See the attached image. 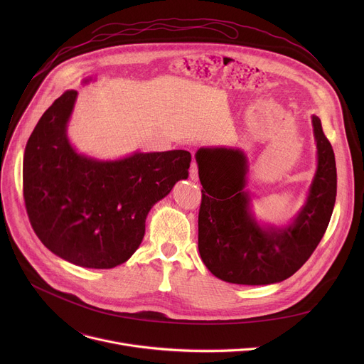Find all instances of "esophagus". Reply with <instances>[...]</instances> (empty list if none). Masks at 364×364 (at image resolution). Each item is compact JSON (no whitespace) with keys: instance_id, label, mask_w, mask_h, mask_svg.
I'll return each mask as SVG.
<instances>
[{"instance_id":"1","label":"esophagus","mask_w":364,"mask_h":364,"mask_svg":"<svg viewBox=\"0 0 364 364\" xmlns=\"http://www.w3.org/2000/svg\"><path fill=\"white\" fill-rule=\"evenodd\" d=\"M190 178H191V180H194V181H197V180H198V168H197L196 161H194V163H191V167H190Z\"/></svg>"}]
</instances>
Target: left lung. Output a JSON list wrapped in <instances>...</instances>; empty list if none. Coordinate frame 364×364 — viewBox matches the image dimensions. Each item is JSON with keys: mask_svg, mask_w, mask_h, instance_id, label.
<instances>
[{"mask_svg": "<svg viewBox=\"0 0 364 364\" xmlns=\"http://www.w3.org/2000/svg\"><path fill=\"white\" fill-rule=\"evenodd\" d=\"M317 171L305 204L282 228L261 226L250 212L247 161L240 149L200 148L196 152L203 186L198 210V252L205 268L230 284L268 285L294 275L313 255L330 223L337 170L334 151L313 115Z\"/></svg>", "mask_w": 364, "mask_h": 364, "instance_id": "8db88e82", "label": "left lung"}]
</instances>
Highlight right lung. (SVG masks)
<instances>
[{"mask_svg":"<svg viewBox=\"0 0 364 364\" xmlns=\"http://www.w3.org/2000/svg\"><path fill=\"white\" fill-rule=\"evenodd\" d=\"M76 96L58 97L27 141L26 209L48 250L77 267L111 269L141 245L151 207L188 177L191 154L134 152L115 161L77 154L66 134Z\"/></svg>","mask_w":364,"mask_h":364,"instance_id":"obj_1","label":"right lung"}]
</instances>
